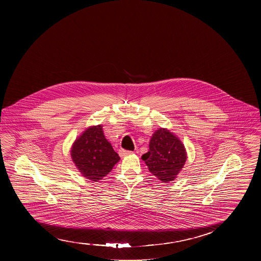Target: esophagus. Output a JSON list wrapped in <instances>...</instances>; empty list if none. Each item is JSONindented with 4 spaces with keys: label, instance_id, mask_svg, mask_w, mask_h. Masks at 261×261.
Segmentation results:
<instances>
[{
    "label": "esophagus",
    "instance_id": "1",
    "mask_svg": "<svg viewBox=\"0 0 261 261\" xmlns=\"http://www.w3.org/2000/svg\"><path fill=\"white\" fill-rule=\"evenodd\" d=\"M133 153H134L133 151H129V150H125V149H120L119 150V155L122 156V158L127 156V155H130V154H133Z\"/></svg>",
    "mask_w": 261,
    "mask_h": 261
}]
</instances>
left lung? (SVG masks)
<instances>
[{"label":"left lung","instance_id":"left-lung-1","mask_svg":"<svg viewBox=\"0 0 261 261\" xmlns=\"http://www.w3.org/2000/svg\"><path fill=\"white\" fill-rule=\"evenodd\" d=\"M149 151L142 159L149 172L162 183L177 178L187 161V151L182 141L167 128H159L149 140Z\"/></svg>","mask_w":261,"mask_h":261}]
</instances>
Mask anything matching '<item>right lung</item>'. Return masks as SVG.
Listing matches in <instances>:
<instances>
[{
  "instance_id": "right-lung-1",
  "label": "right lung",
  "mask_w": 261,
  "mask_h": 261,
  "mask_svg": "<svg viewBox=\"0 0 261 261\" xmlns=\"http://www.w3.org/2000/svg\"><path fill=\"white\" fill-rule=\"evenodd\" d=\"M70 155L81 175L94 182L107 176L120 161L112 144L106 139L100 124L88 127L76 138Z\"/></svg>"
}]
</instances>
